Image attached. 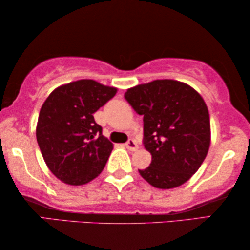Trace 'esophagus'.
<instances>
[{
  "label": "esophagus",
  "instance_id": "esophagus-1",
  "mask_svg": "<svg viewBox=\"0 0 250 250\" xmlns=\"http://www.w3.org/2000/svg\"><path fill=\"white\" fill-rule=\"evenodd\" d=\"M125 146H126V148L129 150V151H136V150H138V148H139L134 140H128V141L126 142Z\"/></svg>",
  "mask_w": 250,
  "mask_h": 250
}]
</instances>
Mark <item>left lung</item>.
Here are the masks:
<instances>
[{
	"label": "left lung",
	"instance_id": "obj_1",
	"mask_svg": "<svg viewBox=\"0 0 250 250\" xmlns=\"http://www.w3.org/2000/svg\"><path fill=\"white\" fill-rule=\"evenodd\" d=\"M125 99L143 116L145 148L151 164L140 175L157 189H173L199 169L210 146L209 112L183 82L156 80L127 88Z\"/></svg>",
	"mask_w": 250,
	"mask_h": 250
}]
</instances>
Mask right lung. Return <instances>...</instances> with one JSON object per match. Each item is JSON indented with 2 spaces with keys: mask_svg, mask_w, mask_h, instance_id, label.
Instances as JSON below:
<instances>
[{
  "mask_svg": "<svg viewBox=\"0 0 250 250\" xmlns=\"http://www.w3.org/2000/svg\"><path fill=\"white\" fill-rule=\"evenodd\" d=\"M117 88L93 80L58 86L40 110L36 139L53 175L69 186H83L100 175L114 149L93 114Z\"/></svg>",
  "mask_w": 250,
  "mask_h": 250,
  "instance_id": "obj_1",
  "label": "right lung"
}]
</instances>
